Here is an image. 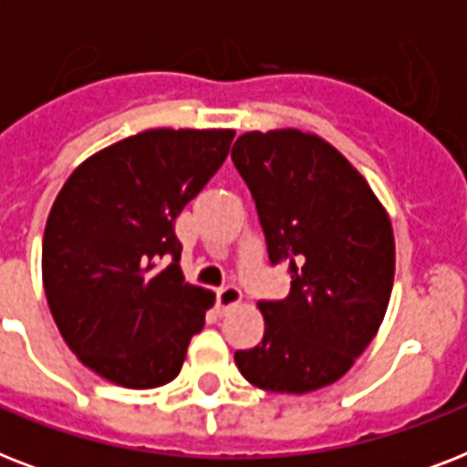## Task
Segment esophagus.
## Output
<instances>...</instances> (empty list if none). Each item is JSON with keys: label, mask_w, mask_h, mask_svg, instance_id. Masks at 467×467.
<instances>
[{"label": "esophagus", "mask_w": 467, "mask_h": 467, "mask_svg": "<svg viewBox=\"0 0 467 467\" xmlns=\"http://www.w3.org/2000/svg\"><path fill=\"white\" fill-rule=\"evenodd\" d=\"M242 303V291L240 288H234V285H225V288H220L215 293V306H218L220 315H225L227 310H233L234 306H240Z\"/></svg>", "instance_id": "esophagus-1"}]
</instances>
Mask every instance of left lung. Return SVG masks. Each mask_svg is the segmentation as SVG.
<instances>
[{"instance_id": "8db88e82", "label": "left lung", "mask_w": 467, "mask_h": 467, "mask_svg": "<svg viewBox=\"0 0 467 467\" xmlns=\"http://www.w3.org/2000/svg\"><path fill=\"white\" fill-rule=\"evenodd\" d=\"M233 161L259 213L271 264L285 262L291 293L262 300L264 339L237 351L249 383L306 395L337 383L366 351L390 303V215L361 171L315 133H244Z\"/></svg>"}]
</instances>
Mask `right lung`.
Here are the masks:
<instances>
[{"instance_id":"right-lung-1","label":"right lung","mask_w":467,"mask_h":467,"mask_svg":"<svg viewBox=\"0 0 467 467\" xmlns=\"http://www.w3.org/2000/svg\"><path fill=\"white\" fill-rule=\"evenodd\" d=\"M233 138L230 128L130 135L87 157L50 208L47 307L72 354L120 388L174 380L203 329L213 293L183 281L174 220L225 161Z\"/></svg>"}]
</instances>
